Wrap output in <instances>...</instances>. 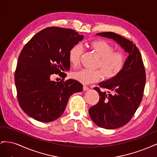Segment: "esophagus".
<instances>
[{"instance_id": "esophagus-1", "label": "esophagus", "mask_w": 157, "mask_h": 157, "mask_svg": "<svg viewBox=\"0 0 157 157\" xmlns=\"http://www.w3.org/2000/svg\"><path fill=\"white\" fill-rule=\"evenodd\" d=\"M83 90H84V91H86V90H89V87L86 86H83Z\"/></svg>"}]
</instances>
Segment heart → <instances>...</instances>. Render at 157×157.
<instances>
[{"mask_svg":"<svg viewBox=\"0 0 157 157\" xmlns=\"http://www.w3.org/2000/svg\"><path fill=\"white\" fill-rule=\"evenodd\" d=\"M92 48L100 57L98 67H100L104 76L111 78L116 77L124 68L125 56L121 52L114 51V47L105 40H96L91 43ZM83 52V47L79 43L71 47L69 51V62L74 66L77 65ZM101 73L99 70L82 68L73 74V77L83 84H90L100 78Z\"/></svg>","mask_w":157,"mask_h":157,"instance_id":"heart-1","label":"heart"}]
</instances>
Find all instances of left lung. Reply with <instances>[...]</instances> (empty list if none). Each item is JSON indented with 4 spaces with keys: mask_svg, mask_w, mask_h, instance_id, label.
<instances>
[{
    "mask_svg": "<svg viewBox=\"0 0 157 157\" xmlns=\"http://www.w3.org/2000/svg\"><path fill=\"white\" fill-rule=\"evenodd\" d=\"M97 35L113 39L128 54L121 72L99 84L108 92L94 88L99 100L89 109L90 117L96 125L115 129L127 124L138 108L144 92L145 70L140 52L132 41L113 32L99 33Z\"/></svg>",
    "mask_w": 157,
    "mask_h": 157,
    "instance_id": "1",
    "label": "left lung"
}]
</instances>
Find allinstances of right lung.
I'll list each match as a JSON object with an SVG mask.
<instances>
[{"label": "right lung", "instance_id": "1", "mask_svg": "<svg viewBox=\"0 0 157 157\" xmlns=\"http://www.w3.org/2000/svg\"><path fill=\"white\" fill-rule=\"evenodd\" d=\"M84 36L67 28L50 27L33 36L19 56L14 80L20 106L35 120L52 122L65 111L69 97L82 91L75 80H63L70 69L69 51ZM59 74L60 82L50 76Z\"/></svg>", "mask_w": 157, "mask_h": 157}]
</instances>
